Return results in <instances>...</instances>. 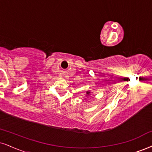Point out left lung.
<instances>
[{
  "label": "left lung",
  "mask_w": 152,
  "mask_h": 152,
  "mask_svg": "<svg viewBox=\"0 0 152 152\" xmlns=\"http://www.w3.org/2000/svg\"><path fill=\"white\" fill-rule=\"evenodd\" d=\"M89 93H90V92H89V91H87V94H89Z\"/></svg>",
  "instance_id": "left-lung-1"
}]
</instances>
